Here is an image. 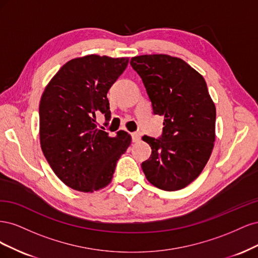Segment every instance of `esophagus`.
I'll list each match as a JSON object with an SVG mask.
<instances>
[{
    "label": "esophagus",
    "instance_id": "1",
    "mask_svg": "<svg viewBox=\"0 0 258 258\" xmlns=\"http://www.w3.org/2000/svg\"><path fill=\"white\" fill-rule=\"evenodd\" d=\"M131 138H132V142H139L140 139H141V137H140V135L137 134V132L131 134Z\"/></svg>",
    "mask_w": 258,
    "mask_h": 258
}]
</instances>
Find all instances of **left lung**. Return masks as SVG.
I'll return each instance as SVG.
<instances>
[{
  "label": "left lung",
  "mask_w": 258,
  "mask_h": 258,
  "mask_svg": "<svg viewBox=\"0 0 258 258\" xmlns=\"http://www.w3.org/2000/svg\"><path fill=\"white\" fill-rule=\"evenodd\" d=\"M152 102L165 117L162 135L144 136L152 148L142 162L147 181L167 191L182 189L206 167L215 141V105L202 75L179 58L143 54L131 58Z\"/></svg>",
  "instance_id": "1"
}]
</instances>
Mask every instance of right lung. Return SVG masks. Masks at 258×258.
Returning a JSON list of instances; mask_svg holds the SVG:
<instances>
[{"instance_id": "obj_1", "label": "right lung", "mask_w": 258, "mask_h": 258, "mask_svg": "<svg viewBox=\"0 0 258 258\" xmlns=\"http://www.w3.org/2000/svg\"><path fill=\"white\" fill-rule=\"evenodd\" d=\"M129 58L89 54L70 60L45 88L40 102V140L46 160L67 186L92 192L111 183L117 160L131 137L97 127V115L111 118L106 97Z\"/></svg>"}]
</instances>
